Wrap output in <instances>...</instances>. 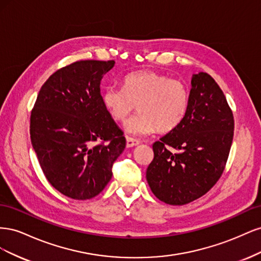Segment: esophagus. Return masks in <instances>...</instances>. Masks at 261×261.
Returning <instances> with one entry per match:
<instances>
[{
    "label": "esophagus",
    "mask_w": 261,
    "mask_h": 261,
    "mask_svg": "<svg viewBox=\"0 0 261 261\" xmlns=\"http://www.w3.org/2000/svg\"><path fill=\"white\" fill-rule=\"evenodd\" d=\"M140 144V141L138 139L135 138H132L129 136H126V147L127 148H132V147H135L138 146Z\"/></svg>",
    "instance_id": "obj_1"
}]
</instances>
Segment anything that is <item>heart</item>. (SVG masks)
I'll use <instances>...</instances> for the list:
<instances>
[{"label":"heart","mask_w":261,"mask_h":261,"mask_svg":"<svg viewBox=\"0 0 261 261\" xmlns=\"http://www.w3.org/2000/svg\"><path fill=\"white\" fill-rule=\"evenodd\" d=\"M102 101L116 122H124L137 105L138 113L125 123V129L132 135L145 136L155 129H175L186 115L189 92L183 83L167 75L139 70L124 78L123 88L108 87Z\"/></svg>","instance_id":"heart-1"}]
</instances>
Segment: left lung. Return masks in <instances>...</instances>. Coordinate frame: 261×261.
<instances>
[{
    "mask_svg": "<svg viewBox=\"0 0 261 261\" xmlns=\"http://www.w3.org/2000/svg\"><path fill=\"white\" fill-rule=\"evenodd\" d=\"M233 134L223 91L209 74H194L184 120L152 145L146 177L156 198L181 206L209 192L224 171Z\"/></svg>",
    "mask_w": 261,
    "mask_h": 261,
    "instance_id": "8db88e82",
    "label": "left lung"
}]
</instances>
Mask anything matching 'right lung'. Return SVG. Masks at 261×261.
<instances>
[{"mask_svg": "<svg viewBox=\"0 0 261 261\" xmlns=\"http://www.w3.org/2000/svg\"><path fill=\"white\" fill-rule=\"evenodd\" d=\"M114 64L87 60L62 67L43 84L31 111V145L43 174L76 200L103 191L126 146L100 92L101 80Z\"/></svg>", "mask_w": 261, "mask_h": 261, "instance_id": "add662e5", "label": "right lung"}]
</instances>
